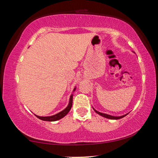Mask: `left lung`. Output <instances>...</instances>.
<instances>
[{"label":"left lung","instance_id":"obj_1","mask_svg":"<svg viewBox=\"0 0 158 158\" xmlns=\"http://www.w3.org/2000/svg\"><path fill=\"white\" fill-rule=\"evenodd\" d=\"M94 109V111L96 112V113L98 114L99 115H100V116L105 117V118H109V119H115V120L120 119V118H123V117H125V116H127V114L123 115V116H111V115H109V114L101 113V112H99L98 111H96L95 109Z\"/></svg>","mask_w":158,"mask_h":158}]
</instances>
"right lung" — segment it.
<instances>
[{
	"instance_id": "add662e5",
	"label": "right lung",
	"mask_w": 158,
	"mask_h": 158,
	"mask_svg": "<svg viewBox=\"0 0 158 158\" xmlns=\"http://www.w3.org/2000/svg\"><path fill=\"white\" fill-rule=\"evenodd\" d=\"M75 90H76V88H74L73 91H74ZM73 95L72 94L70 95V98H69V102L68 106H67L64 110L59 112L58 114H56L53 115V116H37V115H35V116L40 120H42V121H58V120H60V118H62L66 116V115L68 114L69 110L71 109L72 106H73Z\"/></svg>"
}]
</instances>
